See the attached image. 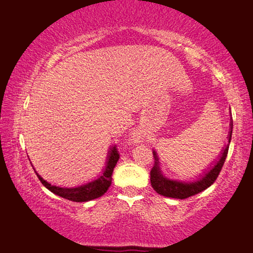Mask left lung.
<instances>
[{"label":"left lung","mask_w":253,"mask_h":253,"mask_svg":"<svg viewBox=\"0 0 253 253\" xmlns=\"http://www.w3.org/2000/svg\"><path fill=\"white\" fill-rule=\"evenodd\" d=\"M232 129H233V124L231 127V131H229L228 136V144L226 145L224 149V152L221 153V157L219 161H218L217 165L211 169L210 171L207 172V174L203 176L202 179L198 180V182L194 183H180L176 182V180H170L165 178V177L161 175L160 169H159V161H158L157 153L153 152V158H154V164L153 167L150 171V180L151 185L154 188V191L160 195H164V197L167 198H174V199H187L192 197V195H195L200 193V192L205 191L206 188L212 185L214 180L217 179L218 175L220 174L221 168H223L224 163L226 160V157H227L228 153V148H229V142H231L232 138Z\"/></svg>","instance_id":"obj_1"}]
</instances>
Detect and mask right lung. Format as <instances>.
<instances>
[{
    "instance_id": "obj_1",
    "label": "right lung",
    "mask_w": 253,
    "mask_h": 253,
    "mask_svg": "<svg viewBox=\"0 0 253 253\" xmlns=\"http://www.w3.org/2000/svg\"><path fill=\"white\" fill-rule=\"evenodd\" d=\"M119 160V151L117 149V146H114L110 151V156H109L108 165L107 168L103 172V175L99 177V178L93 180L86 185L75 187V188H66V187H59L51 185L50 183H47L46 180H44L42 177L36 172L37 177L41 180V183L50 190L52 193H54L59 197L65 198L67 200H70V201L74 202H86L90 201V200H94L96 198L102 197V195L108 191V188L111 185L112 180V172H114L115 166L117 165Z\"/></svg>"
}]
</instances>
